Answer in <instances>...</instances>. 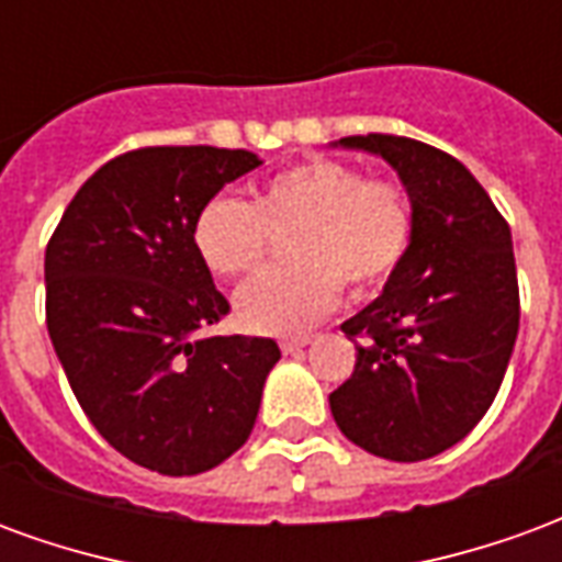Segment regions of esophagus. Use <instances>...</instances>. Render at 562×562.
<instances>
[{
	"label": "esophagus",
	"instance_id": "obj_1",
	"mask_svg": "<svg viewBox=\"0 0 562 562\" xmlns=\"http://www.w3.org/2000/svg\"><path fill=\"white\" fill-rule=\"evenodd\" d=\"M306 342H310V337H285L280 346H282V352H301Z\"/></svg>",
	"mask_w": 562,
	"mask_h": 562
}]
</instances>
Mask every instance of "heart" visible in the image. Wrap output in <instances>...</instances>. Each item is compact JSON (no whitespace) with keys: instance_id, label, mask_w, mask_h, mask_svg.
Segmentation results:
<instances>
[{"instance_id":"b5f03b06","label":"heart","mask_w":562,"mask_h":562,"mask_svg":"<svg viewBox=\"0 0 562 562\" xmlns=\"http://www.w3.org/2000/svg\"><path fill=\"white\" fill-rule=\"evenodd\" d=\"M289 237L285 268L244 285L234 306L244 328L301 334L328 316L340 285L352 297L376 292L401 270L415 234L409 192L367 177L349 161L313 159L270 173L252 201L213 195L192 220V246L216 277H249Z\"/></svg>"}]
</instances>
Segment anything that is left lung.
<instances>
[{"instance_id":"8db88e82","label":"left lung","mask_w":562,"mask_h":562,"mask_svg":"<svg viewBox=\"0 0 562 562\" xmlns=\"http://www.w3.org/2000/svg\"><path fill=\"white\" fill-rule=\"evenodd\" d=\"M340 144L397 168L415 234L385 292L342 322L355 370L330 391V415L376 458L427 460L482 422L506 376L520 318L512 232L446 149L379 132Z\"/></svg>"}]
</instances>
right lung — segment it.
I'll return each mask as SVG.
<instances>
[{
  "mask_svg": "<svg viewBox=\"0 0 562 562\" xmlns=\"http://www.w3.org/2000/svg\"><path fill=\"white\" fill-rule=\"evenodd\" d=\"M252 168L246 149H128L80 186L47 240L56 358L92 427L144 470L198 475L232 458L280 361L270 337H204L232 306L192 220Z\"/></svg>",
  "mask_w": 562,
  "mask_h": 562,
  "instance_id": "right-lung-1",
  "label": "right lung"
}]
</instances>
